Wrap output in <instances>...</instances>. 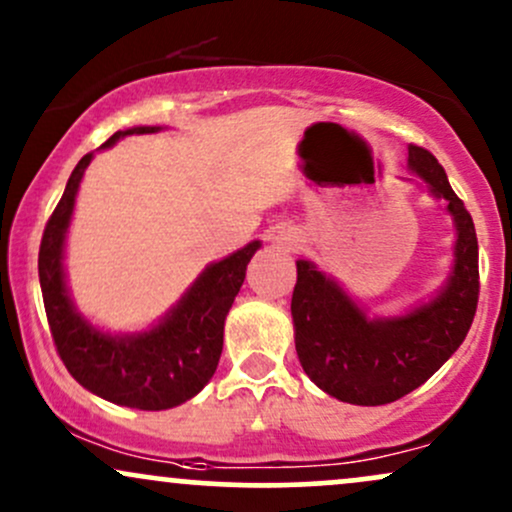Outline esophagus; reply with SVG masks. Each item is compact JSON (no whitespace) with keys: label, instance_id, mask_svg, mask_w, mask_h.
Instances as JSON below:
<instances>
[{"label":"esophagus","instance_id":"obj_1","mask_svg":"<svg viewBox=\"0 0 512 512\" xmlns=\"http://www.w3.org/2000/svg\"><path fill=\"white\" fill-rule=\"evenodd\" d=\"M298 240H301V238H298L296 231H291V228H289V231L276 233V243L284 245V248H293V245H298Z\"/></svg>","mask_w":512,"mask_h":512}]
</instances>
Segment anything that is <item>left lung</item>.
<instances>
[{
	"instance_id": "1",
	"label": "left lung",
	"mask_w": 512,
	"mask_h": 512,
	"mask_svg": "<svg viewBox=\"0 0 512 512\" xmlns=\"http://www.w3.org/2000/svg\"><path fill=\"white\" fill-rule=\"evenodd\" d=\"M409 173L431 197L445 199L455 226L452 267L443 286L407 313L370 317L315 262L298 260L291 298L298 361L313 383L358 407H378L424 385L464 342L479 298L477 231L462 199L452 192L436 156L409 146Z\"/></svg>"
}]
</instances>
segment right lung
I'll use <instances>...</instances> for the list:
<instances>
[{"instance_id":"add662e5","label":"right lung","mask_w":512,"mask_h":512,"mask_svg":"<svg viewBox=\"0 0 512 512\" xmlns=\"http://www.w3.org/2000/svg\"><path fill=\"white\" fill-rule=\"evenodd\" d=\"M161 129V125L122 129L98 151L110 149L129 134ZM91 161L93 151L76 163L40 243L38 276L52 339L72 378L93 395L129 409H173L202 392L219 366L226 315L243 286L248 262L262 243L252 240L223 260L207 264L180 301L146 330H101L76 308L64 269L69 223Z\"/></svg>"}]
</instances>
